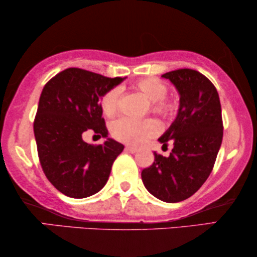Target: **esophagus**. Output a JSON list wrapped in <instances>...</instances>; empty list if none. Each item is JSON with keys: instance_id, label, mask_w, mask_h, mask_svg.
Here are the masks:
<instances>
[{"instance_id": "esophagus-1", "label": "esophagus", "mask_w": 257, "mask_h": 257, "mask_svg": "<svg viewBox=\"0 0 257 257\" xmlns=\"http://www.w3.org/2000/svg\"><path fill=\"white\" fill-rule=\"evenodd\" d=\"M125 150L130 153H137V152H138V149H137V147H135V146H126Z\"/></svg>"}]
</instances>
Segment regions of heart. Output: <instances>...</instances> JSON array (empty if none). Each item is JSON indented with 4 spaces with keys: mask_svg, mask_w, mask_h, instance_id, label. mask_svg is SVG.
<instances>
[{
    "mask_svg": "<svg viewBox=\"0 0 257 257\" xmlns=\"http://www.w3.org/2000/svg\"><path fill=\"white\" fill-rule=\"evenodd\" d=\"M137 86L151 101H153L152 108L154 112L160 114H170L173 111L172 105L164 99L167 94V86L160 79H143ZM120 93V87H113L108 90L101 98L100 106L105 115L111 117L118 111ZM111 132L112 136L119 142L131 144V145H140L146 139L160 132V124L152 118L133 119L125 117L112 122Z\"/></svg>",
    "mask_w": 257,
    "mask_h": 257,
    "instance_id": "b5f03b06",
    "label": "heart"
}]
</instances>
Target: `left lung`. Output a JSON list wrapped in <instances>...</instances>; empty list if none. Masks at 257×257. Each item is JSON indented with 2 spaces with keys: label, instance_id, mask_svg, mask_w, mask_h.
<instances>
[{
  "label": "left lung",
  "instance_id": "1",
  "mask_svg": "<svg viewBox=\"0 0 257 257\" xmlns=\"http://www.w3.org/2000/svg\"><path fill=\"white\" fill-rule=\"evenodd\" d=\"M177 89V117L159 143H173L170 157L154 152V163L142 172L147 191L165 202H180L203 185L213 170L223 136L219 93L212 82L192 69L164 73Z\"/></svg>",
  "mask_w": 257,
  "mask_h": 257
}]
</instances>
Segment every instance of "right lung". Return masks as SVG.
I'll return each mask as SVG.
<instances>
[{"label":"right lung","mask_w":257,"mask_h":257,"mask_svg":"<svg viewBox=\"0 0 257 257\" xmlns=\"http://www.w3.org/2000/svg\"><path fill=\"white\" fill-rule=\"evenodd\" d=\"M125 78H108L78 68L59 72L45 84L34 133L48 180L66 196L83 199L104 187L124 145L108 138L100 100ZM87 129L107 139L93 147L83 142Z\"/></svg>","instance_id":"obj_1"}]
</instances>
